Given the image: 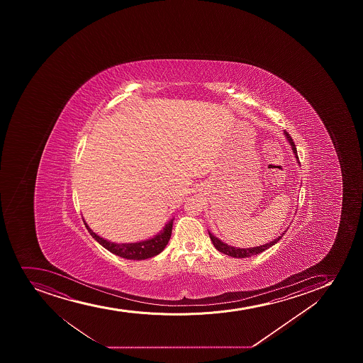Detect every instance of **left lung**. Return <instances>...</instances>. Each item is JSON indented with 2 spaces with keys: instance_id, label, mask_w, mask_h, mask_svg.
Here are the masks:
<instances>
[{
  "instance_id": "8db88e82",
  "label": "left lung",
  "mask_w": 363,
  "mask_h": 363,
  "mask_svg": "<svg viewBox=\"0 0 363 363\" xmlns=\"http://www.w3.org/2000/svg\"><path fill=\"white\" fill-rule=\"evenodd\" d=\"M284 133H285V136H286L287 140L290 142L291 147H292V150H294V155H296V157L298 158L297 147H296V144H294V140H292V137H291L290 135L286 133V131H285ZM285 232H286V230H285ZM283 234H281L280 237L277 238V239H274V240L269 242V244H265L262 245V246H257V247L251 248L233 247V246H230V245L225 244V242H223V241L219 240V239H218L216 237H214L212 233H209V238H211V240H212L213 245L216 246V250H218L219 252H221V253H223V255H230V257H234V258H248V257H252V255L262 253V252L265 251V250H267V248L272 247L273 245L277 244V242H278V241L281 239Z\"/></svg>"
}]
</instances>
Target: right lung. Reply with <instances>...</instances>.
I'll use <instances>...</instances> for the list:
<instances>
[{
	"label": "right lung",
	"mask_w": 363,
	"mask_h": 363,
	"mask_svg": "<svg viewBox=\"0 0 363 363\" xmlns=\"http://www.w3.org/2000/svg\"><path fill=\"white\" fill-rule=\"evenodd\" d=\"M87 230L90 232L91 235L97 240L103 247L106 248L108 251L113 255L122 257V258L131 259V260H143V259L151 258L161 253L168 244L169 239L172 237V220L168 225H165L162 232L151 238L149 240L140 241L136 244H115L111 241L105 240L103 238L98 237L97 234L92 232L87 223L84 221Z\"/></svg>",
	"instance_id": "obj_1"
}]
</instances>
